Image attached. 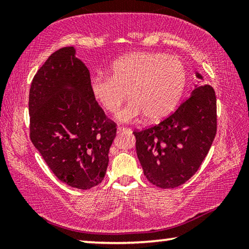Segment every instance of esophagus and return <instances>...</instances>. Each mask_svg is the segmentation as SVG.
I'll use <instances>...</instances> for the list:
<instances>
[{
	"instance_id": "obj_1",
	"label": "esophagus",
	"mask_w": 249,
	"mask_h": 249,
	"mask_svg": "<svg viewBox=\"0 0 249 249\" xmlns=\"http://www.w3.org/2000/svg\"><path fill=\"white\" fill-rule=\"evenodd\" d=\"M117 132H119V133H122V132H130V128H128V127H123V126H119V127H117Z\"/></svg>"
}]
</instances>
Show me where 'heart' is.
<instances>
[{"mask_svg":"<svg viewBox=\"0 0 249 249\" xmlns=\"http://www.w3.org/2000/svg\"><path fill=\"white\" fill-rule=\"evenodd\" d=\"M109 77L96 74L90 80L92 96L105 111L115 114L125 102L132 100L119 114L122 122L142 115L148 121L165 119L176 108L187 83V70L176 56L159 53L124 54L108 67Z\"/></svg>","mask_w":249,"mask_h":249,"instance_id":"b5f03b06","label":"heart"}]
</instances>
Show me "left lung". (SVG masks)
<instances>
[{
    "mask_svg": "<svg viewBox=\"0 0 249 249\" xmlns=\"http://www.w3.org/2000/svg\"><path fill=\"white\" fill-rule=\"evenodd\" d=\"M196 77L202 79L200 73ZM216 120L215 92L202 84L159 124L134 130L137 157L147 180L172 189L190 179L211 148Z\"/></svg>",
    "mask_w": 249,
    "mask_h": 249,
    "instance_id": "obj_1",
    "label": "left lung"
}]
</instances>
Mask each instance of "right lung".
Wrapping results in <instances>:
<instances>
[{
	"mask_svg": "<svg viewBox=\"0 0 249 249\" xmlns=\"http://www.w3.org/2000/svg\"><path fill=\"white\" fill-rule=\"evenodd\" d=\"M90 72L73 47L50 54L29 90V137L49 169L72 188L102 182L116 124L92 96Z\"/></svg>",
	"mask_w": 249,
	"mask_h": 249,
	"instance_id": "obj_1",
	"label": "right lung"
}]
</instances>
